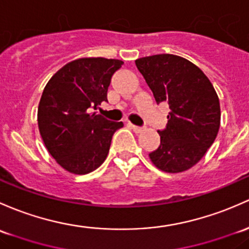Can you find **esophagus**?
<instances>
[{
    "instance_id": "obj_1",
    "label": "esophagus",
    "mask_w": 249,
    "mask_h": 249,
    "mask_svg": "<svg viewBox=\"0 0 249 249\" xmlns=\"http://www.w3.org/2000/svg\"><path fill=\"white\" fill-rule=\"evenodd\" d=\"M129 126L131 127V129H132L133 131H135L136 133H140V132H142V131H143V127H141V126H136V125L131 124V123H130V124H129Z\"/></svg>"
}]
</instances>
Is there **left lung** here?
Returning <instances> with one entry per match:
<instances>
[{"instance_id": "1", "label": "left lung", "mask_w": 249, "mask_h": 249, "mask_svg": "<svg viewBox=\"0 0 249 249\" xmlns=\"http://www.w3.org/2000/svg\"><path fill=\"white\" fill-rule=\"evenodd\" d=\"M136 65L156 103L169 105L166 129L158 131L160 146L149 154L155 167L167 173L190 169L203 159L221 124L219 99L203 71L180 56L154 54Z\"/></svg>"}]
</instances>
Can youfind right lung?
I'll return each mask as SVG.
<instances>
[{
	"instance_id": "1",
	"label": "right lung",
	"mask_w": 249,
	"mask_h": 249,
	"mask_svg": "<svg viewBox=\"0 0 249 249\" xmlns=\"http://www.w3.org/2000/svg\"><path fill=\"white\" fill-rule=\"evenodd\" d=\"M124 62L88 57L69 62L44 88L38 127L50 155L72 174H88L108 155L113 133L124 126L91 112L107 101L112 75Z\"/></svg>"
}]
</instances>
